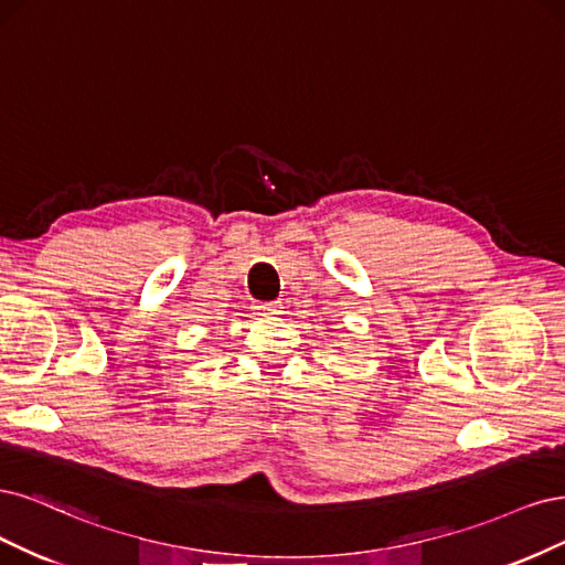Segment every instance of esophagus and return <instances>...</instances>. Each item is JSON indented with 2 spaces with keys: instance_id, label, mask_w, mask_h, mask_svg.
<instances>
[{
  "instance_id": "obj_1",
  "label": "esophagus",
  "mask_w": 565,
  "mask_h": 565,
  "mask_svg": "<svg viewBox=\"0 0 565 565\" xmlns=\"http://www.w3.org/2000/svg\"><path fill=\"white\" fill-rule=\"evenodd\" d=\"M253 312L258 317H271V315H279V307L275 302H253Z\"/></svg>"
}]
</instances>
